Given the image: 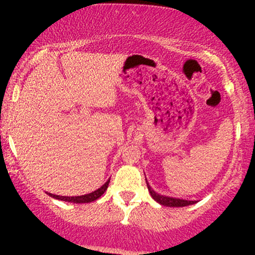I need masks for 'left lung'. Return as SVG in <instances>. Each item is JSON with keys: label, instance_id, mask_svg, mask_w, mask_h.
I'll use <instances>...</instances> for the list:
<instances>
[{"label": "left lung", "instance_id": "1", "mask_svg": "<svg viewBox=\"0 0 255 255\" xmlns=\"http://www.w3.org/2000/svg\"><path fill=\"white\" fill-rule=\"evenodd\" d=\"M146 183H147V188H148V192H150L151 197L154 199V200L157 201V203H159L160 205H163V206H169V207H183V206H188V205H193L195 204L197 201H191V200H183V199H177V198H171V197H165V195H160L158 194L153 191V189L151 188L150 184H148L147 181H146Z\"/></svg>", "mask_w": 255, "mask_h": 255}]
</instances>
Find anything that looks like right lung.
Returning <instances> with one entry per match:
<instances>
[{"mask_svg": "<svg viewBox=\"0 0 255 255\" xmlns=\"http://www.w3.org/2000/svg\"><path fill=\"white\" fill-rule=\"evenodd\" d=\"M110 180H108L101 188H98L97 191L89 193V194L85 195H79V197H62V195H56V194H51V193H48L51 198L58 199V200L62 201H68V203H74V204H84V203H91V201L97 200L98 198H101L102 195L104 194V192L107 191L108 186H109Z\"/></svg>", "mask_w": 255, "mask_h": 255, "instance_id": "right-lung-1", "label": "right lung"}]
</instances>
